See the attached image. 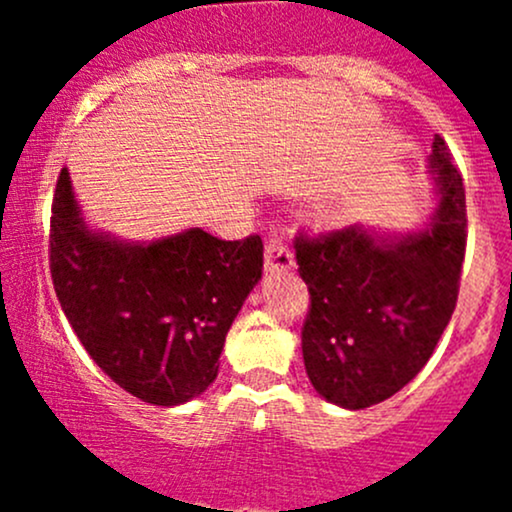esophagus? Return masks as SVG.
<instances>
[{
  "label": "esophagus",
  "mask_w": 512,
  "mask_h": 512,
  "mask_svg": "<svg viewBox=\"0 0 512 512\" xmlns=\"http://www.w3.org/2000/svg\"><path fill=\"white\" fill-rule=\"evenodd\" d=\"M292 267H294L292 250H289L280 237H270L265 245V270L282 272V270H292Z\"/></svg>",
  "instance_id": "obj_1"
}]
</instances>
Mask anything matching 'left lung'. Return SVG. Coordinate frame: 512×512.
<instances>
[{"mask_svg": "<svg viewBox=\"0 0 512 512\" xmlns=\"http://www.w3.org/2000/svg\"><path fill=\"white\" fill-rule=\"evenodd\" d=\"M428 173L436 213L406 235L364 225L294 242L309 307L302 329L309 381L342 409H366L426 366L456 309L466 257V188L446 141L433 138Z\"/></svg>", "mask_w": 512, "mask_h": 512, "instance_id": "left-lung-1", "label": "left lung"}]
</instances>
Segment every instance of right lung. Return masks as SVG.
<instances>
[{
	"label": "right lung",
	"mask_w": 512,
	"mask_h": 512,
	"mask_svg": "<svg viewBox=\"0 0 512 512\" xmlns=\"http://www.w3.org/2000/svg\"><path fill=\"white\" fill-rule=\"evenodd\" d=\"M51 280L86 352L121 389L178 406L218 376L227 329L262 277V240L200 227L126 242L84 223L69 170L51 205Z\"/></svg>",
	"instance_id": "right-lung-1"
}]
</instances>
